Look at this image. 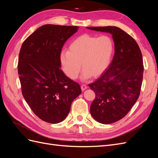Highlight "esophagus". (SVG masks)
<instances>
[{
	"mask_svg": "<svg viewBox=\"0 0 158 158\" xmlns=\"http://www.w3.org/2000/svg\"><path fill=\"white\" fill-rule=\"evenodd\" d=\"M87 88H88V87L85 85H81V89H82V91H84V90L86 89Z\"/></svg>",
	"mask_w": 158,
	"mask_h": 158,
	"instance_id": "1",
	"label": "esophagus"
}]
</instances>
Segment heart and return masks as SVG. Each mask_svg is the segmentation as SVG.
Here are the masks:
<instances>
[{
    "label": "heart",
    "instance_id": "obj_1",
    "mask_svg": "<svg viewBox=\"0 0 158 158\" xmlns=\"http://www.w3.org/2000/svg\"><path fill=\"white\" fill-rule=\"evenodd\" d=\"M113 51V43L107 35L84 34L76 37L60 54V62L65 74L72 80L78 78L84 69L81 78L98 77L106 70Z\"/></svg>",
    "mask_w": 158,
    "mask_h": 158
}]
</instances>
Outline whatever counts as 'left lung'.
I'll list each match as a JSON object with an SVG mask.
<instances>
[{
    "mask_svg": "<svg viewBox=\"0 0 158 158\" xmlns=\"http://www.w3.org/2000/svg\"><path fill=\"white\" fill-rule=\"evenodd\" d=\"M112 35L114 55L108 69L92 84L95 94L90 113L98 122L113 123L125 117L140 95L143 78V60L137 43L115 26L87 27Z\"/></svg>",
    "mask_w": 158,
    "mask_h": 158,
    "instance_id": "obj_1",
    "label": "left lung"
}]
</instances>
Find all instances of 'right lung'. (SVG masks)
<instances>
[{
	"mask_svg": "<svg viewBox=\"0 0 158 158\" xmlns=\"http://www.w3.org/2000/svg\"><path fill=\"white\" fill-rule=\"evenodd\" d=\"M79 27L46 24L23 41L18 71L22 92L33 112L41 120L59 123L67 117L73 100L82 92L80 85L60 69V54Z\"/></svg>",
	"mask_w": 158,
	"mask_h": 158,
	"instance_id": "1",
	"label": "right lung"
}]
</instances>
